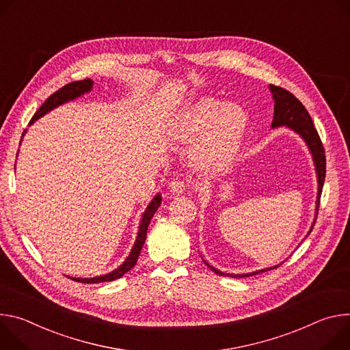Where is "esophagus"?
<instances>
[{"label": "esophagus", "instance_id": "esophagus-1", "mask_svg": "<svg viewBox=\"0 0 350 350\" xmlns=\"http://www.w3.org/2000/svg\"><path fill=\"white\" fill-rule=\"evenodd\" d=\"M185 190H186V183H185L183 180L176 179V180H172V182L170 183V191L172 193V195H175V196L182 195V193H183Z\"/></svg>", "mask_w": 350, "mask_h": 350}]
</instances>
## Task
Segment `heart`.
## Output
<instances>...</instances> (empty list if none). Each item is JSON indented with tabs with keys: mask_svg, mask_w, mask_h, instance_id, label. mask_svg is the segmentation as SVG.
Instances as JSON below:
<instances>
[{
	"mask_svg": "<svg viewBox=\"0 0 350 350\" xmlns=\"http://www.w3.org/2000/svg\"><path fill=\"white\" fill-rule=\"evenodd\" d=\"M247 126V115L241 105L203 97L178 116L174 132L183 142H195L191 155L198 168L218 172L235 160Z\"/></svg>",
	"mask_w": 350,
	"mask_h": 350,
	"instance_id": "b5f03b06",
	"label": "heart"
}]
</instances>
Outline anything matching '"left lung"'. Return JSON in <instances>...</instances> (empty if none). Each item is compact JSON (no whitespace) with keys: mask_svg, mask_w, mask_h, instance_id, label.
Returning <instances> with one entry per match:
<instances>
[{"mask_svg":"<svg viewBox=\"0 0 350 350\" xmlns=\"http://www.w3.org/2000/svg\"><path fill=\"white\" fill-rule=\"evenodd\" d=\"M269 90L273 93V100H274V118H273V124H271V128H281L285 126L291 131H293L295 133H297L306 143L310 154H312V159L314 163V170L317 174V200H316V214H314V221L310 226L306 238L310 235V232L313 230L314 224H316V218H317V213H319V206H320V198H321V191H323V185L325 180V151L323 147V143L320 140V136L314 128V124L312 121V116L308 115L307 109L304 108V105L288 90L269 85ZM207 267L210 269H213L215 274L218 275H224V277H232V278H243V277H252L260 273H264V271H269L274 269L277 267H280V264L274 265V267H268V268H262V269H257L253 271V273H247V274H226L222 273V271L214 268L213 265H210L206 260H203Z\"/></svg>","mask_w":350,"mask_h":350,"instance_id":"obj_1","label":"left lung"}]
</instances>
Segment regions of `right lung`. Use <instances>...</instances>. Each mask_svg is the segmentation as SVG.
Listing matches in <instances>:
<instances>
[{
  "instance_id": "1",
  "label": "right lung",
  "mask_w": 350,
  "mask_h": 350,
  "mask_svg": "<svg viewBox=\"0 0 350 350\" xmlns=\"http://www.w3.org/2000/svg\"><path fill=\"white\" fill-rule=\"evenodd\" d=\"M93 85L94 82L92 79H85V81H77V82H72L69 85H65L64 88H61L59 90H57L54 94H51L46 101L44 104L38 108V111L33 115V118L30 121L29 125L34 124L37 120H40L42 116H44L46 113H49L50 111H53L54 108L68 103V101H73L76 98H79L81 96L89 93L92 89H93ZM26 131L23 132L22 137L25 136ZM18 155V154H16ZM161 193H157L152 198V200L148 203L147 208L144 210L143 215H142V219H140V224H139V230H137V237H136V241H135V245L129 253V256L126 257V260L118 267L115 268L113 271H111V273L108 274H104V275H100V277H93V278H75V277H68L76 282H83V284H98V282H109V281H113V280H118L121 278L122 275H125L128 271H131L135 264L137 262V258H139V254L142 252V247L144 245V241H146V235H147V228H148V224L152 218V215L155 214V211H157V208L161 206Z\"/></svg>"
}]
</instances>
